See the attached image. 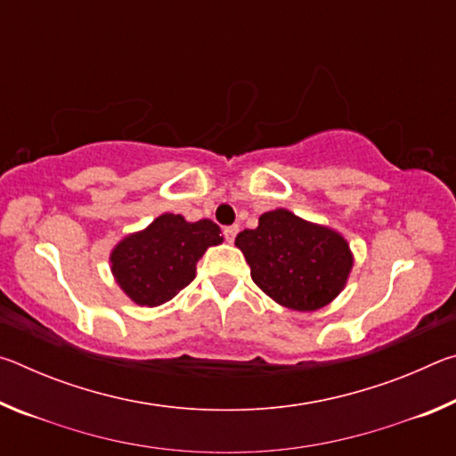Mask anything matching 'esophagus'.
<instances>
[{"mask_svg": "<svg viewBox=\"0 0 456 456\" xmlns=\"http://www.w3.org/2000/svg\"><path fill=\"white\" fill-rule=\"evenodd\" d=\"M237 233H239V227H237V225H231V227H225V229H223V235H225V239H227L229 243H233V241H235Z\"/></svg>", "mask_w": 456, "mask_h": 456, "instance_id": "esophagus-1", "label": "esophagus"}]
</instances>
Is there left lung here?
<instances>
[{
    "instance_id": "left-lung-1",
    "label": "left lung",
    "mask_w": 456,
    "mask_h": 456,
    "mask_svg": "<svg viewBox=\"0 0 456 456\" xmlns=\"http://www.w3.org/2000/svg\"><path fill=\"white\" fill-rule=\"evenodd\" d=\"M235 245L251 267V277L280 305L314 312L344 289L352 269L346 239L285 209L259 217L256 229L237 235Z\"/></svg>"
}]
</instances>
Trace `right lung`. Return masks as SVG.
I'll use <instances>...</instances> for the list:
<instances>
[{"instance_id":"1","label":"right lung","mask_w":456,"mask_h":456,"mask_svg":"<svg viewBox=\"0 0 456 456\" xmlns=\"http://www.w3.org/2000/svg\"><path fill=\"white\" fill-rule=\"evenodd\" d=\"M221 241V229L213 221L187 223L181 215L165 213L114 247L112 273L134 304L160 305L195 280L197 261L207 247Z\"/></svg>"}]
</instances>
